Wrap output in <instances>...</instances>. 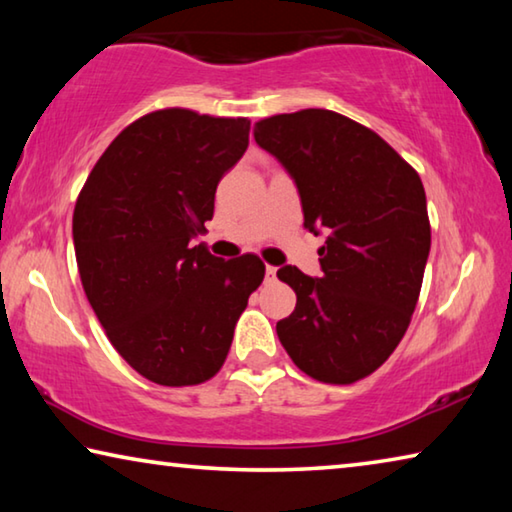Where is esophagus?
Returning <instances> with one entry per match:
<instances>
[{
	"label": "esophagus",
	"instance_id": "34e87169",
	"mask_svg": "<svg viewBox=\"0 0 512 512\" xmlns=\"http://www.w3.org/2000/svg\"><path fill=\"white\" fill-rule=\"evenodd\" d=\"M264 277H266V282H275V277H277V268H275V266H266V273H264Z\"/></svg>",
	"mask_w": 512,
	"mask_h": 512
}]
</instances>
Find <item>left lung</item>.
Returning <instances> with one entry per match:
<instances>
[{"instance_id": "obj_1", "label": "left lung", "mask_w": 512, "mask_h": 512, "mask_svg": "<svg viewBox=\"0 0 512 512\" xmlns=\"http://www.w3.org/2000/svg\"><path fill=\"white\" fill-rule=\"evenodd\" d=\"M298 187L305 228L327 232L320 277L282 266L296 309L277 323L293 363L325 384L375 372L402 341L431 248L422 180L370 128L309 108L255 124Z\"/></svg>"}]
</instances>
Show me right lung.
<instances>
[{
	"label": "right lung",
	"mask_w": 512,
	"mask_h": 512,
	"mask_svg": "<svg viewBox=\"0 0 512 512\" xmlns=\"http://www.w3.org/2000/svg\"><path fill=\"white\" fill-rule=\"evenodd\" d=\"M248 133L244 117L155 110L112 140L76 201L85 296L128 366L160 386L203 384L221 370L264 280L257 255L219 259L192 244Z\"/></svg>",
	"instance_id": "right-lung-1"
}]
</instances>
